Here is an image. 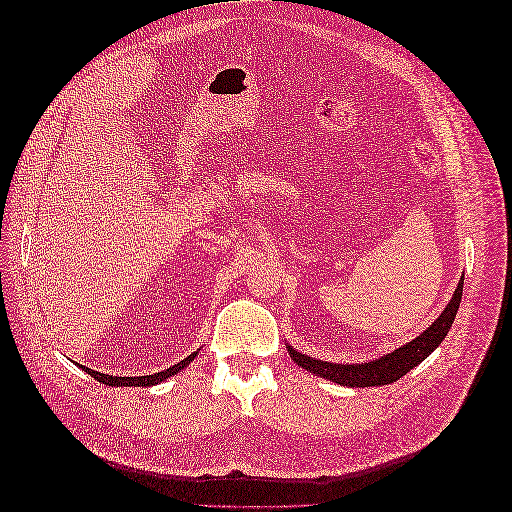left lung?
Masks as SVG:
<instances>
[{
  "label": "left lung",
  "mask_w": 512,
  "mask_h": 512,
  "mask_svg": "<svg viewBox=\"0 0 512 512\" xmlns=\"http://www.w3.org/2000/svg\"><path fill=\"white\" fill-rule=\"evenodd\" d=\"M461 294H463V277L461 282L453 294L451 303L446 305L444 312L440 314V318L431 324V327L418 335L416 339H412L410 344H406L404 348H397L391 354H384L382 359L378 361H369V363H359V365H335V363H327V361H316L309 359V356L290 350V356L294 359V363H299L303 369L312 371V374H318L320 378L333 380L337 384L344 386H352V389H359V386H384L391 384L395 380H399L401 376H406L412 367H416L421 361H425L427 356L436 350L442 339L446 337L448 329L453 327V320L457 316V309L461 303Z\"/></svg>",
  "instance_id": "8db88e82"
}]
</instances>
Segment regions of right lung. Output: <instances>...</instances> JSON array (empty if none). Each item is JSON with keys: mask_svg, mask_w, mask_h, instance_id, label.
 Returning a JSON list of instances; mask_svg holds the SVG:
<instances>
[{"mask_svg": "<svg viewBox=\"0 0 512 512\" xmlns=\"http://www.w3.org/2000/svg\"><path fill=\"white\" fill-rule=\"evenodd\" d=\"M196 356V352L194 354H190L188 359H183L181 363H177V365H173V367H168V369H164V371H158V374H151V376H130V378H121V376H108V374H100V371H94V369H87L85 367V371L87 374L91 376V378H96L98 382H102V384H106V386H151V384H158V382H162V380H166V378H170V376H175L179 369H183L185 365H188L192 359Z\"/></svg>", "mask_w": 512, "mask_h": 512, "instance_id": "obj_1", "label": "right lung"}]
</instances>
